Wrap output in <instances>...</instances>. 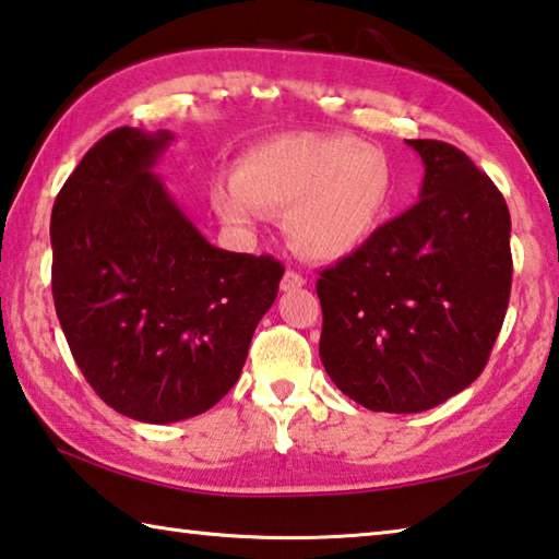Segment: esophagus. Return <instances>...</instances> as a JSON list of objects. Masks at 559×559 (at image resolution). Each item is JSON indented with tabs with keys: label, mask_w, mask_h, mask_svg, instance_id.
<instances>
[{
	"label": "esophagus",
	"mask_w": 559,
	"mask_h": 559,
	"mask_svg": "<svg viewBox=\"0 0 559 559\" xmlns=\"http://www.w3.org/2000/svg\"><path fill=\"white\" fill-rule=\"evenodd\" d=\"M306 286V278L300 276L298 271H286L281 278V290H298Z\"/></svg>",
	"instance_id": "1"
}]
</instances>
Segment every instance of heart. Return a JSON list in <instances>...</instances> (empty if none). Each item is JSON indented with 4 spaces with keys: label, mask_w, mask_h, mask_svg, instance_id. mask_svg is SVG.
I'll return each instance as SVG.
<instances>
[{
    "label": "heart",
    "mask_w": 559,
    "mask_h": 559,
    "mask_svg": "<svg viewBox=\"0 0 559 559\" xmlns=\"http://www.w3.org/2000/svg\"><path fill=\"white\" fill-rule=\"evenodd\" d=\"M394 202L390 157L343 132H290L246 150L236 177L216 179L212 204L226 224L257 229L263 214H286L293 249L313 261L357 251Z\"/></svg>",
    "instance_id": "heart-1"
}]
</instances>
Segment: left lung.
Listing matches in <instances>:
<instances>
[{"label": "left lung", "instance_id": "left-lung-1", "mask_svg": "<svg viewBox=\"0 0 559 559\" xmlns=\"http://www.w3.org/2000/svg\"><path fill=\"white\" fill-rule=\"evenodd\" d=\"M424 163L419 202L320 271V359L372 412L414 414L484 372L503 328L510 212L486 173L439 140H406Z\"/></svg>", "mask_w": 559, "mask_h": 559}]
</instances>
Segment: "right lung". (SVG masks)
Instances as JSON below:
<instances>
[{"mask_svg": "<svg viewBox=\"0 0 559 559\" xmlns=\"http://www.w3.org/2000/svg\"><path fill=\"white\" fill-rule=\"evenodd\" d=\"M169 130L118 128L66 179L51 212V290L71 355L130 419L197 416L239 380L283 263L216 249L153 167Z\"/></svg>", "mask_w": 559, "mask_h": 559, "instance_id": "obj_1", "label": "right lung"}]
</instances>
